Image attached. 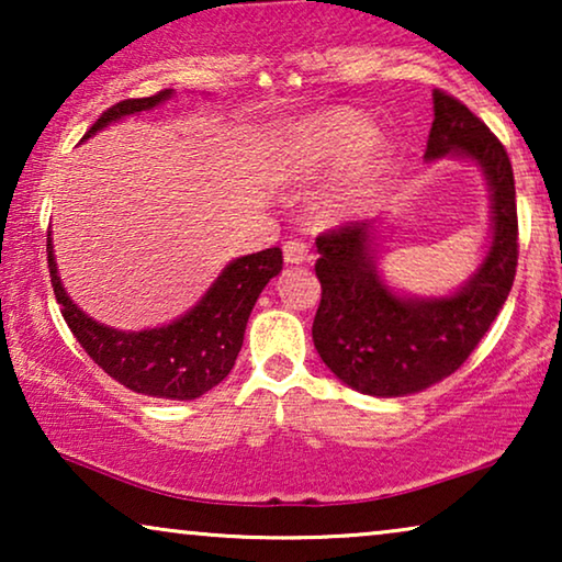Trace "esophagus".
Wrapping results in <instances>:
<instances>
[{
    "mask_svg": "<svg viewBox=\"0 0 562 562\" xmlns=\"http://www.w3.org/2000/svg\"><path fill=\"white\" fill-rule=\"evenodd\" d=\"M283 260L291 266L304 263V260H310V250H306V245L302 240H286L283 243Z\"/></svg>",
    "mask_w": 562,
    "mask_h": 562,
    "instance_id": "34e87169",
    "label": "esophagus"
}]
</instances>
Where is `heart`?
Listing matches in <instances>:
<instances>
[{
  "mask_svg": "<svg viewBox=\"0 0 562 562\" xmlns=\"http://www.w3.org/2000/svg\"><path fill=\"white\" fill-rule=\"evenodd\" d=\"M352 157L357 160L352 161L350 171L317 202L319 220L327 222L350 217L363 210L386 168V145L373 140L371 122L348 110L312 114L296 122L279 145V168L289 179H314L348 164Z\"/></svg>",
  "mask_w": 562,
  "mask_h": 562,
  "instance_id": "1",
  "label": "heart"
}]
</instances>
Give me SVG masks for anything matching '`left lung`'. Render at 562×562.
Segmentation results:
<instances>
[{
  "instance_id": "left-lung-1",
  "label": "left lung",
  "mask_w": 562,
  "mask_h": 562,
  "mask_svg": "<svg viewBox=\"0 0 562 562\" xmlns=\"http://www.w3.org/2000/svg\"><path fill=\"white\" fill-rule=\"evenodd\" d=\"M427 160L471 158L491 191V245L475 273L448 296H404L375 268L379 225L350 222L317 237L322 302L312 325L319 358L368 396H406L448 379L488 333L509 296L519 256L517 191L498 137L456 97L437 89Z\"/></svg>"
}]
</instances>
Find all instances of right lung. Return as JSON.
Wrapping results in <instances>:
<instances>
[{"label":"right lung","instance_id":"1","mask_svg":"<svg viewBox=\"0 0 562 562\" xmlns=\"http://www.w3.org/2000/svg\"><path fill=\"white\" fill-rule=\"evenodd\" d=\"M171 94L173 89H164L153 97L117 102L102 112V117L89 127L83 140L112 122L164 104ZM45 250H48L50 283L56 302L60 304V314L81 348L89 352V358L106 375H112L114 381H120L135 394L173 398V402H191L217 386L222 379H227L237 352L243 348L245 325H248L252 306L266 283L279 276L283 266L281 248L235 258L183 317L164 327L125 333V329L106 327L102 322L91 319L71 302L60 283L50 229Z\"/></svg>","mask_w":562,"mask_h":562}]
</instances>
